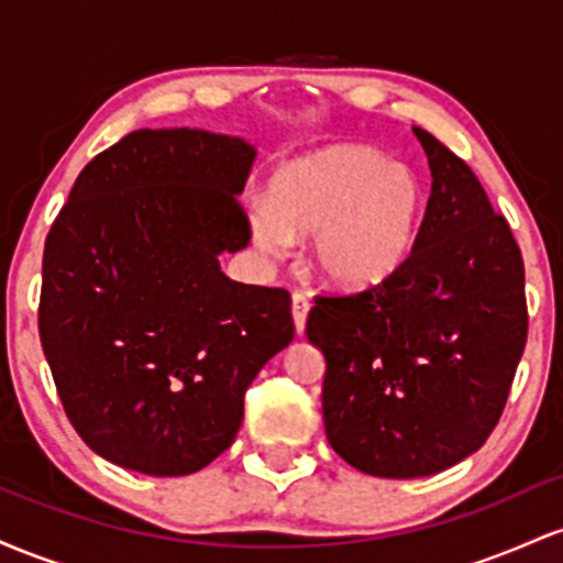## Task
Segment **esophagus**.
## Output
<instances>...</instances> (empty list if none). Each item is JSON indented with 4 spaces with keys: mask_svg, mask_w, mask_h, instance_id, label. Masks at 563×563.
I'll use <instances>...</instances> for the list:
<instances>
[{
    "mask_svg": "<svg viewBox=\"0 0 563 563\" xmlns=\"http://www.w3.org/2000/svg\"><path fill=\"white\" fill-rule=\"evenodd\" d=\"M290 314H294V325H296V333H303V322H307V314H309V299L303 294H294V299H290Z\"/></svg>",
    "mask_w": 563,
    "mask_h": 563,
    "instance_id": "34e87169",
    "label": "esophagus"
}]
</instances>
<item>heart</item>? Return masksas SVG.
<instances>
[{
    "mask_svg": "<svg viewBox=\"0 0 563 563\" xmlns=\"http://www.w3.org/2000/svg\"><path fill=\"white\" fill-rule=\"evenodd\" d=\"M245 224L264 254H280L290 235L309 232L312 273L339 290H367L410 262L423 187L378 147L341 142L277 166L267 203H251Z\"/></svg>",
    "mask_w": 563,
    "mask_h": 563,
    "instance_id": "b5f03b06",
    "label": "heart"
}]
</instances>
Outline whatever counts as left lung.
<instances>
[{
    "instance_id": "obj_1",
    "label": "left lung",
    "mask_w": 563,
    "mask_h": 563,
    "mask_svg": "<svg viewBox=\"0 0 563 563\" xmlns=\"http://www.w3.org/2000/svg\"><path fill=\"white\" fill-rule=\"evenodd\" d=\"M431 169L416 251L384 286L318 296L322 421L363 474L416 479L493 434L527 344L525 262L466 161L412 126Z\"/></svg>"
}]
</instances>
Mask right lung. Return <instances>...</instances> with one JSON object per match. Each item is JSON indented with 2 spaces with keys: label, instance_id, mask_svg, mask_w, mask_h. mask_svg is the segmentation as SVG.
Here are the masks:
<instances>
[{
  "label": "right lung",
  "instance_id": "add662e5",
  "mask_svg": "<svg viewBox=\"0 0 563 563\" xmlns=\"http://www.w3.org/2000/svg\"><path fill=\"white\" fill-rule=\"evenodd\" d=\"M243 137L137 129L84 166L42 260L38 335L68 421L97 455L151 476L209 466L243 397L294 339L283 288L230 280L249 245Z\"/></svg>",
  "mask_w": 563,
  "mask_h": 563
}]
</instances>
